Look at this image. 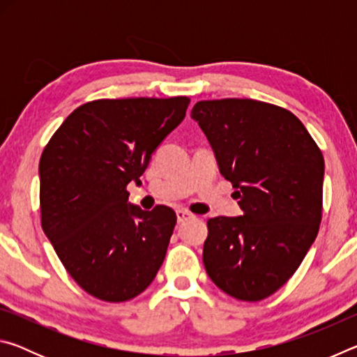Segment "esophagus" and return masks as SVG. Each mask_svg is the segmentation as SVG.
<instances>
[{
  "label": "esophagus",
  "mask_w": 357,
  "mask_h": 357,
  "mask_svg": "<svg viewBox=\"0 0 357 357\" xmlns=\"http://www.w3.org/2000/svg\"><path fill=\"white\" fill-rule=\"evenodd\" d=\"M176 217H178V223H183V222H185V220L192 219L193 215L189 213V211H185V209H178V211H176Z\"/></svg>",
  "instance_id": "1"
}]
</instances>
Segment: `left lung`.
I'll return each mask as SVG.
<instances>
[{
    "label": "left lung",
    "instance_id": "obj_1",
    "mask_svg": "<svg viewBox=\"0 0 357 357\" xmlns=\"http://www.w3.org/2000/svg\"><path fill=\"white\" fill-rule=\"evenodd\" d=\"M243 215L208 220L203 263L217 287L257 302L285 285L321 222L324 159L291 112L253 99L192 108Z\"/></svg>",
    "mask_w": 357,
    "mask_h": 357
}]
</instances>
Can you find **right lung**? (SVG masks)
Listing matches in <instances>:
<instances>
[{"instance_id":"add662e5","label":"right lung","mask_w":357,"mask_h":357,"mask_svg":"<svg viewBox=\"0 0 357 357\" xmlns=\"http://www.w3.org/2000/svg\"><path fill=\"white\" fill-rule=\"evenodd\" d=\"M189 98L100 99L75 108L40 155V222L72 279L107 302L154 280L176 225L159 204L129 203L157 146L183 123Z\"/></svg>"}]
</instances>
